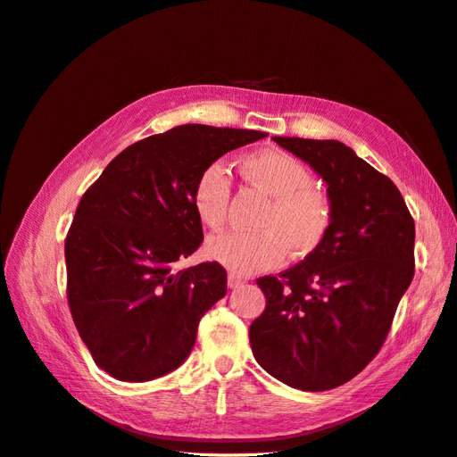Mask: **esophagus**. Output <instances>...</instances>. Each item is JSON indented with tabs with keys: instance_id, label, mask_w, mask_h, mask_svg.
<instances>
[{
	"instance_id": "esophagus-1",
	"label": "esophagus",
	"mask_w": 457,
	"mask_h": 457,
	"mask_svg": "<svg viewBox=\"0 0 457 457\" xmlns=\"http://www.w3.org/2000/svg\"><path fill=\"white\" fill-rule=\"evenodd\" d=\"M243 284H245L243 278H239V276H236V274H229V276H228V287H229V289H236V287H239V286H243Z\"/></svg>"
}]
</instances>
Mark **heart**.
I'll list each match as a JSON object with an SVG mask.
<instances>
[{
  "label": "heart",
  "mask_w": 457,
  "mask_h": 457,
  "mask_svg": "<svg viewBox=\"0 0 457 457\" xmlns=\"http://www.w3.org/2000/svg\"><path fill=\"white\" fill-rule=\"evenodd\" d=\"M239 170L251 185L272 196V203L262 216V231H226L208 239L210 259L233 274L249 276L282 264L287 249L295 256L317 251L330 229L332 208L328 196L312 187L305 163L284 150H262L245 156ZM229 191V175L220 163L198 173L191 201L206 228L224 226Z\"/></svg>",
  "instance_id": "b5f03b06"
}]
</instances>
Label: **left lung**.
Masks as SVG:
<instances>
[{
    "instance_id": "1",
    "label": "left lung",
    "mask_w": 457,
    "mask_h": 457,
    "mask_svg": "<svg viewBox=\"0 0 457 457\" xmlns=\"http://www.w3.org/2000/svg\"><path fill=\"white\" fill-rule=\"evenodd\" d=\"M272 140L320 175L332 221L305 261L256 279L266 309L249 328L253 355L291 388L332 390L388 336L415 272V221L392 179L340 140Z\"/></svg>"
}]
</instances>
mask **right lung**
<instances>
[{
    "instance_id": "add662e5",
    "label": "right lung",
    "mask_w": 457,
    "mask_h": 457,
    "mask_svg": "<svg viewBox=\"0 0 457 457\" xmlns=\"http://www.w3.org/2000/svg\"><path fill=\"white\" fill-rule=\"evenodd\" d=\"M268 137L187 123L117 154L80 198L65 239L67 299L96 365L146 382L189 357L204 312L228 291L218 262L173 270L203 243L191 193L210 163Z\"/></svg>"
}]
</instances>
